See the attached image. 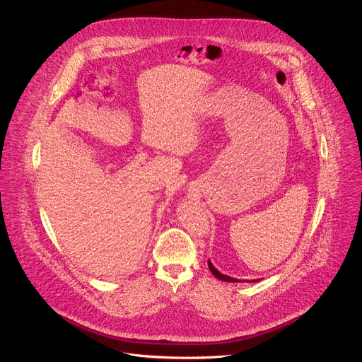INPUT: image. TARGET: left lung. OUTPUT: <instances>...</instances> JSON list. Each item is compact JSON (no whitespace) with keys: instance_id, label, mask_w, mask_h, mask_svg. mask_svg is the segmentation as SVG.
I'll return each instance as SVG.
<instances>
[{"instance_id":"left-lung-1","label":"left lung","mask_w":362,"mask_h":362,"mask_svg":"<svg viewBox=\"0 0 362 362\" xmlns=\"http://www.w3.org/2000/svg\"><path fill=\"white\" fill-rule=\"evenodd\" d=\"M208 265H209V269H211V272L218 278V279H221V281H225V282H240V279L238 281V279H235V278H230V276H228V275H223V274H221L214 265H212V262L209 261L208 262ZM255 282V281H253Z\"/></svg>"}]
</instances>
